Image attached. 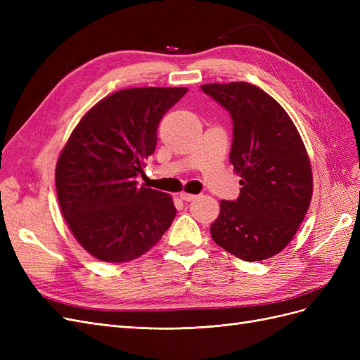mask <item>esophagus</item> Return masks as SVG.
I'll use <instances>...</instances> for the list:
<instances>
[{
	"label": "esophagus",
	"instance_id": "esophagus-1",
	"mask_svg": "<svg viewBox=\"0 0 360 360\" xmlns=\"http://www.w3.org/2000/svg\"><path fill=\"white\" fill-rule=\"evenodd\" d=\"M195 198H197V195H193V193H188V192L180 193V200H183V201H193Z\"/></svg>",
	"mask_w": 360,
	"mask_h": 360
}]
</instances>
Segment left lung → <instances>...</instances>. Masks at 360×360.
I'll return each instance as SVG.
<instances>
[{
    "label": "left lung",
    "instance_id": "8db88e82",
    "mask_svg": "<svg viewBox=\"0 0 360 360\" xmlns=\"http://www.w3.org/2000/svg\"><path fill=\"white\" fill-rule=\"evenodd\" d=\"M233 118L230 162L242 177L237 201H221L210 226L216 245L245 261L279 254L296 236L312 198L308 151L274 97L249 82L204 84Z\"/></svg>",
    "mask_w": 360,
    "mask_h": 360
}]
</instances>
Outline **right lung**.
Returning <instances> with one entry per match:
<instances>
[{"label": "right lung", "instance_id": "obj_1", "mask_svg": "<svg viewBox=\"0 0 360 360\" xmlns=\"http://www.w3.org/2000/svg\"><path fill=\"white\" fill-rule=\"evenodd\" d=\"M184 86L124 89L86 112L56 168L61 213L78 243L105 263H126L153 248L176 217L171 195L138 186L155 153L159 122Z\"/></svg>", "mask_w": 360, "mask_h": 360}]
</instances>
